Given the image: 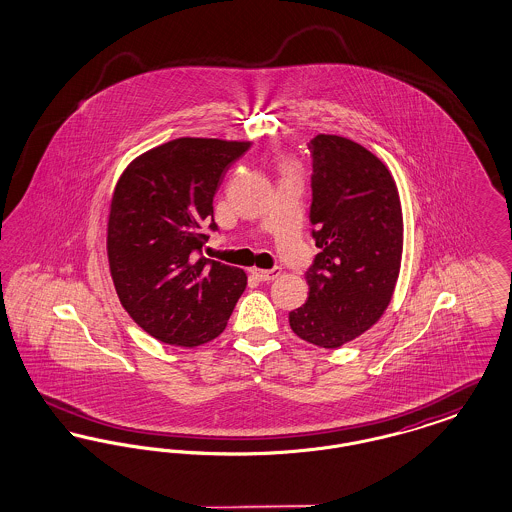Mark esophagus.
Returning <instances> with one entry per match:
<instances>
[{
	"label": "esophagus",
	"instance_id": "obj_1",
	"mask_svg": "<svg viewBox=\"0 0 512 512\" xmlns=\"http://www.w3.org/2000/svg\"><path fill=\"white\" fill-rule=\"evenodd\" d=\"M280 272H282V268L280 267L268 268V270H265V268H251V274H253L257 280H261V282H270V280L278 278Z\"/></svg>",
	"mask_w": 512,
	"mask_h": 512
}]
</instances>
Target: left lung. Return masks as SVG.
<instances>
[{"label": "left lung", "mask_w": 512, "mask_h": 512, "mask_svg": "<svg viewBox=\"0 0 512 512\" xmlns=\"http://www.w3.org/2000/svg\"><path fill=\"white\" fill-rule=\"evenodd\" d=\"M313 155L309 297L290 313L301 340L336 349L359 338L390 305L403 253V213L388 167L366 147L318 134Z\"/></svg>", "instance_id": "left-lung-1"}]
</instances>
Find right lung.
<instances>
[{"label":"right lung","mask_w":512,"mask_h":512,"mask_svg":"<svg viewBox=\"0 0 512 512\" xmlns=\"http://www.w3.org/2000/svg\"><path fill=\"white\" fill-rule=\"evenodd\" d=\"M249 142L178 138L136 157L109 209L107 257L122 307L149 336L195 347L226 328L247 276L201 255L213 197Z\"/></svg>","instance_id":"right-lung-1"}]
</instances>
